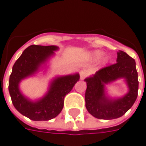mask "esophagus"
<instances>
[{
	"label": "esophagus",
	"instance_id": "1",
	"mask_svg": "<svg viewBox=\"0 0 146 146\" xmlns=\"http://www.w3.org/2000/svg\"><path fill=\"white\" fill-rule=\"evenodd\" d=\"M79 74H80V77H81V79H84L85 77H86V76H87V75H88V72H87V71H86V70H81Z\"/></svg>",
	"mask_w": 146,
	"mask_h": 146
}]
</instances>
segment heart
<instances>
[{
    "label": "heart",
    "mask_w": 146,
    "mask_h": 146,
    "mask_svg": "<svg viewBox=\"0 0 146 146\" xmlns=\"http://www.w3.org/2000/svg\"><path fill=\"white\" fill-rule=\"evenodd\" d=\"M102 55H103V54H102V52L97 51V52H94L92 56H94V58H95V59H99V58H101V57H102Z\"/></svg>",
    "instance_id": "1"
}]
</instances>
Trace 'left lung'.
<instances>
[{
    "mask_svg": "<svg viewBox=\"0 0 146 146\" xmlns=\"http://www.w3.org/2000/svg\"><path fill=\"white\" fill-rule=\"evenodd\" d=\"M135 60L125 52H117V63L99 69L92 77L85 79L86 108L98 119H114L121 117L132 107L137 97L138 79ZM120 78L126 79L130 91L123 98L110 100L105 96V83Z\"/></svg>",
    "mask_w": 146,
    "mask_h": 146,
    "instance_id": "8db88e82",
    "label": "left lung"
}]
</instances>
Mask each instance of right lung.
Here are the masks:
<instances>
[{
    "instance_id": "add662e5",
    "label": "right lung",
    "mask_w": 146,
    "mask_h": 146,
    "mask_svg": "<svg viewBox=\"0 0 146 146\" xmlns=\"http://www.w3.org/2000/svg\"><path fill=\"white\" fill-rule=\"evenodd\" d=\"M57 48L56 46L31 45L23 52L13 67L9 83L13 104L20 113L33 121H48L56 117L63 110L66 94L79 79V74L57 78L52 82L46 96L38 102H31L21 94L18 88L20 81L34 74Z\"/></svg>"
}]
</instances>
